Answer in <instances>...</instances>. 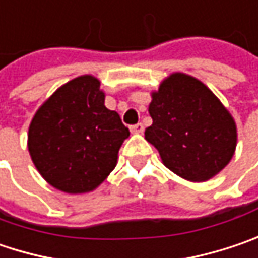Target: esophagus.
I'll return each mask as SVG.
<instances>
[{
    "mask_svg": "<svg viewBox=\"0 0 258 258\" xmlns=\"http://www.w3.org/2000/svg\"><path fill=\"white\" fill-rule=\"evenodd\" d=\"M143 124L142 122H139V124H136V125H133L131 127V133H134V134H142L143 133Z\"/></svg>",
    "mask_w": 258,
    "mask_h": 258,
    "instance_id": "esophagus-1",
    "label": "esophagus"
}]
</instances>
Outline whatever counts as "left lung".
<instances>
[{
	"label": "left lung",
	"mask_w": 258,
	"mask_h": 258,
	"mask_svg": "<svg viewBox=\"0 0 258 258\" xmlns=\"http://www.w3.org/2000/svg\"><path fill=\"white\" fill-rule=\"evenodd\" d=\"M149 114L153 124L144 139L178 176L205 182L232 159L238 139L234 116L196 77L169 74L152 92Z\"/></svg>",
	"instance_id": "left-lung-1"
}]
</instances>
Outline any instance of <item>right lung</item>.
Listing matches in <instances>:
<instances>
[{
    "label": "right lung",
    "instance_id": "obj_1",
    "mask_svg": "<svg viewBox=\"0 0 258 258\" xmlns=\"http://www.w3.org/2000/svg\"><path fill=\"white\" fill-rule=\"evenodd\" d=\"M130 136L119 115L105 106V92L92 74L58 87L36 111L27 147L42 178L69 194L96 189L114 171Z\"/></svg>",
    "mask_w": 258,
    "mask_h": 258
}]
</instances>
